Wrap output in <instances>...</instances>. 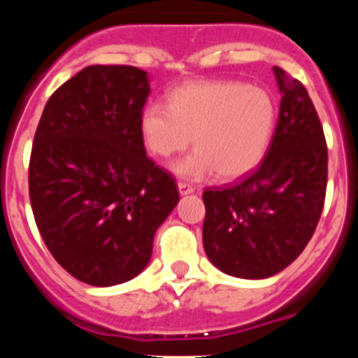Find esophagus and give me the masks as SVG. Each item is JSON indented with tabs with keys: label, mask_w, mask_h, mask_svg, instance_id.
I'll list each match as a JSON object with an SVG mask.
<instances>
[{
	"label": "esophagus",
	"mask_w": 358,
	"mask_h": 358,
	"mask_svg": "<svg viewBox=\"0 0 358 358\" xmlns=\"http://www.w3.org/2000/svg\"><path fill=\"white\" fill-rule=\"evenodd\" d=\"M177 189H179V195H188L195 192L194 186L186 185V182H177Z\"/></svg>",
	"instance_id": "esophagus-1"
}]
</instances>
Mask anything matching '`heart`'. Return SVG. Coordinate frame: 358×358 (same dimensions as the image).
<instances>
[{"instance_id":"1","label":"heart","mask_w":358,"mask_h":358,"mask_svg":"<svg viewBox=\"0 0 358 358\" xmlns=\"http://www.w3.org/2000/svg\"><path fill=\"white\" fill-rule=\"evenodd\" d=\"M274 127L273 96L238 80L186 82L169 94V109L152 103L140 116L141 138L154 156L166 159L194 141L197 150L172 164L186 179L245 176L267 154Z\"/></svg>"}]
</instances>
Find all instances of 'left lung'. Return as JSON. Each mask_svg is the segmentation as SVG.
<instances>
[{
	"label": "left lung",
	"instance_id": "1",
	"mask_svg": "<svg viewBox=\"0 0 358 358\" xmlns=\"http://www.w3.org/2000/svg\"><path fill=\"white\" fill-rule=\"evenodd\" d=\"M281 94L267 156L238 185L202 194V243L224 274L264 280L289 267L306 248L327 194L328 150L305 85L273 68Z\"/></svg>",
	"mask_w": 358,
	"mask_h": 358
}]
</instances>
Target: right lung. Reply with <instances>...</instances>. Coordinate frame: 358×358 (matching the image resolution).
<instances>
[{
	"label": "right lung",
	"mask_w": 358,
	"mask_h": 358,
	"mask_svg": "<svg viewBox=\"0 0 358 358\" xmlns=\"http://www.w3.org/2000/svg\"><path fill=\"white\" fill-rule=\"evenodd\" d=\"M148 94L143 69L87 66L50 96L34 138L28 182L37 227L53 258L87 285L138 276L179 202L173 177L145 152Z\"/></svg>",
	"instance_id": "1"
}]
</instances>
